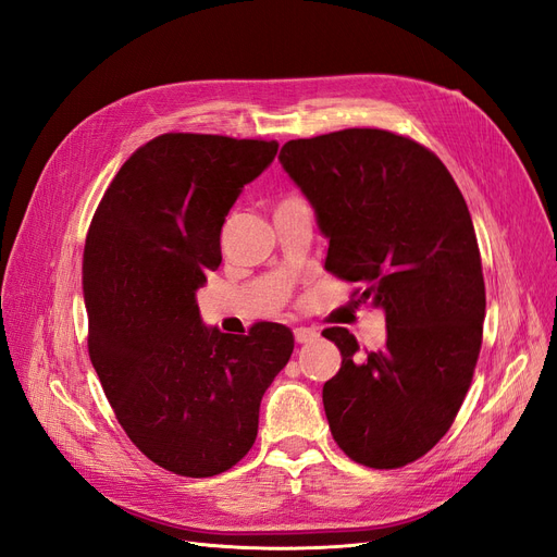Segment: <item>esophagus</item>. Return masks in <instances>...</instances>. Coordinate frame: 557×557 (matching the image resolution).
<instances>
[{"instance_id":"34e87169","label":"esophagus","mask_w":557,"mask_h":557,"mask_svg":"<svg viewBox=\"0 0 557 557\" xmlns=\"http://www.w3.org/2000/svg\"><path fill=\"white\" fill-rule=\"evenodd\" d=\"M318 336V332L313 327H295V342L297 344H309Z\"/></svg>"}]
</instances>
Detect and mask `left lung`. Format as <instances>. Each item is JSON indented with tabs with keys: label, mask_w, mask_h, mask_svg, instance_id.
I'll use <instances>...</instances> for the list:
<instances>
[{
	"label": "left lung",
	"mask_w": 557,
	"mask_h": 557,
	"mask_svg": "<svg viewBox=\"0 0 557 557\" xmlns=\"http://www.w3.org/2000/svg\"><path fill=\"white\" fill-rule=\"evenodd\" d=\"M283 170L330 239L325 269L385 313L381 350L327 327L342 369L323 385L334 442L364 467L397 469L453 425L481 350L485 285L467 201L432 150L385 129L293 139Z\"/></svg>",
	"instance_id": "1"
}]
</instances>
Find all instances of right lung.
<instances>
[{"instance_id":"add662e5","label":"right lung","mask_w":557,"mask_h":557,"mask_svg":"<svg viewBox=\"0 0 557 557\" xmlns=\"http://www.w3.org/2000/svg\"><path fill=\"white\" fill-rule=\"evenodd\" d=\"M276 150V141L160 134L121 166L88 230L92 367L132 444L181 476H215L244 458L262 395L293 356L285 325L225 334L201 323L197 307L223 260L225 215Z\"/></svg>"}]
</instances>
